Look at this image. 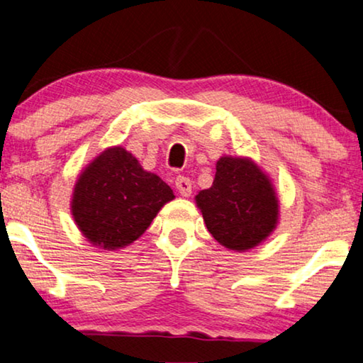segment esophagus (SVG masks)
<instances>
[{
    "label": "esophagus",
    "instance_id": "esophagus-1",
    "mask_svg": "<svg viewBox=\"0 0 363 363\" xmlns=\"http://www.w3.org/2000/svg\"><path fill=\"white\" fill-rule=\"evenodd\" d=\"M176 189L179 191V194H181V196L189 197L191 192H192L191 179L189 177H184V176H179L176 179Z\"/></svg>",
    "mask_w": 363,
    "mask_h": 363
}]
</instances>
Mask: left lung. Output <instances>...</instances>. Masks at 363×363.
<instances>
[{
    "instance_id": "obj_1",
    "label": "left lung",
    "mask_w": 363,
    "mask_h": 363,
    "mask_svg": "<svg viewBox=\"0 0 363 363\" xmlns=\"http://www.w3.org/2000/svg\"><path fill=\"white\" fill-rule=\"evenodd\" d=\"M196 204L212 238L238 252L267 239L279 219L272 182L247 157H220L214 182L196 196Z\"/></svg>"
}]
</instances>
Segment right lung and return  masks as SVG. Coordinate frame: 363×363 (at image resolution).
Listing matches in <instances>:
<instances>
[{"label": "right lung", "instance_id": "obj_1", "mask_svg": "<svg viewBox=\"0 0 363 363\" xmlns=\"http://www.w3.org/2000/svg\"><path fill=\"white\" fill-rule=\"evenodd\" d=\"M174 192L131 152L109 147L77 179L71 212L93 245L116 250L141 238Z\"/></svg>", "mask_w": 363, "mask_h": 363}]
</instances>
